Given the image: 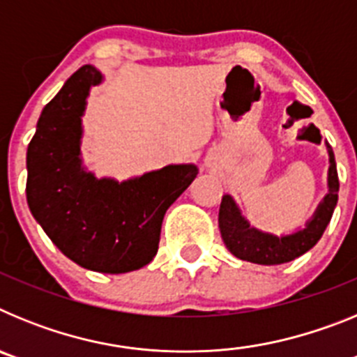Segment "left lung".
I'll return each instance as SVG.
<instances>
[{"mask_svg": "<svg viewBox=\"0 0 357 357\" xmlns=\"http://www.w3.org/2000/svg\"><path fill=\"white\" fill-rule=\"evenodd\" d=\"M326 146L327 153H329V172H327L329 191H327L326 197L321 198L313 216L305 222L304 229L282 236L255 229L250 225L247 218L243 216L234 198L230 195H223L220 214H218V225H220L223 243H225L230 254L236 255L241 261H248V263L273 266V264L289 263L317 245L326 227L329 225L331 218H333L334 207L338 204L340 191L333 148L329 146L327 141Z\"/></svg>", "mask_w": 357, "mask_h": 357, "instance_id": "left-lung-1", "label": "left lung"}]
</instances>
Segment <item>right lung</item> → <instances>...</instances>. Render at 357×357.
Here are the masks:
<instances>
[{
    "label": "right lung",
    "instance_id": "right-lung-1",
    "mask_svg": "<svg viewBox=\"0 0 357 357\" xmlns=\"http://www.w3.org/2000/svg\"><path fill=\"white\" fill-rule=\"evenodd\" d=\"M103 75L82 66L40 112L26 151V200L56 248L78 266L127 273L157 254L164 214L197 178L195 164H169L118 182L82 160V116Z\"/></svg>",
    "mask_w": 357,
    "mask_h": 357
}]
</instances>
